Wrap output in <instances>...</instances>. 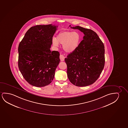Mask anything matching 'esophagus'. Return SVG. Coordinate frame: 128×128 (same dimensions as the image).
Returning <instances> with one entry per match:
<instances>
[{"instance_id": "esophagus-1", "label": "esophagus", "mask_w": 128, "mask_h": 128, "mask_svg": "<svg viewBox=\"0 0 128 128\" xmlns=\"http://www.w3.org/2000/svg\"><path fill=\"white\" fill-rule=\"evenodd\" d=\"M59 57H60V60L61 61H63L64 60V59H65V57H64V56H63V54H60Z\"/></svg>"}]
</instances>
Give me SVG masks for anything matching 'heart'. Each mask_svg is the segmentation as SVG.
<instances>
[{
  "label": "heart",
  "instance_id": "obj_1",
  "mask_svg": "<svg viewBox=\"0 0 128 128\" xmlns=\"http://www.w3.org/2000/svg\"><path fill=\"white\" fill-rule=\"evenodd\" d=\"M81 36L78 32L64 31L59 33L56 39L53 38L52 42L54 46H58V43L63 44L65 52H72L76 50L80 44Z\"/></svg>",
  "mask_w": 128,
  "mask_h": 128
}]
</instances>
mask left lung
<instances>
[{"label":"left lung","mask_w":128,"mask_h":128,"mask_svg":"<svg viewBox=\"0 0 128 128\" xmlns=\"http://www.w3.org/2000/svg\"><path fill=\"white\" fill-rule=\"evenodd\" d=\"M83 32L84 36L78 48L69 54L65 61L67 74L71 83L78 87L87 86L99 78L105 64L104 44L96 33L80 26L71 27Z\"/></svg>","instance_id":"left-lung-1"}]
</instances>
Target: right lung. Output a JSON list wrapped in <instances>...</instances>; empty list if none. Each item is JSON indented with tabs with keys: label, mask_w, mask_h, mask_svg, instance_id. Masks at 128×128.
<instances>
[{
	"label": "right lung",
	"mask_w": 128,
	"mask_h": 128,
	"mask_svg": "<svg viewBox=\"0 0 128 128\" xmlns=\"http://www.w3.org/2000/svg\"><path fill=\"white\" fill-rule=\"evenodd\" d=\"M57 27L52 24L32 27L19 44V69L31 85L44 87L54 79L60 54L50 49Z\"/></svg>",
	"instance_id": "1"
}]
</instances>
